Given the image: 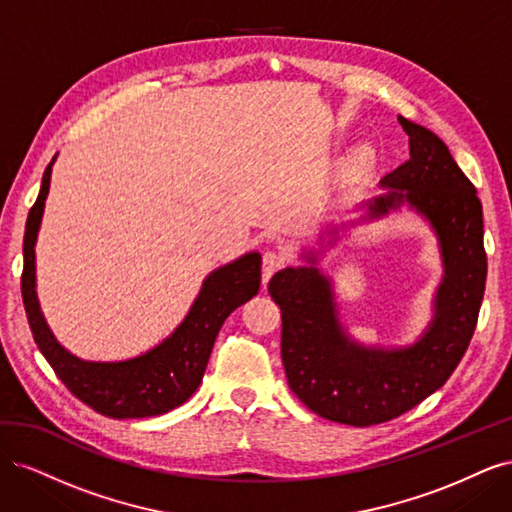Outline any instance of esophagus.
Instances as JSON below:
<instances>
[{
  "instance_id": "obj_1",
  "label": "esophagus",
  "mask_w": 512,
  "mask_h": 512,
  "mask_svg": "<svg viewBox=\"0 0 512 512\" xmlns=\"http://www.w3.org/2000/svg\"><path fill=\"white\" fill-rule=\"evenodd\" d=\"M286 265V258L280 252L267 250L262 254V284L267 286V282L271 280V275L280 271Z\"/></svg>"
}]
</instances>
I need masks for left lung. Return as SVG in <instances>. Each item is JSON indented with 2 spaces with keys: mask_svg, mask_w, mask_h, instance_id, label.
I'll return each instance as SVG.
<instances>
[{
  "mask_svg": "<svg viewBox=\"0 0 512 512\" xmlns=\"http://www.w3.org/2000/svg\"><path fill=\"white\" fill-rule=\"evenodd\" d=\"M399 123L410 136V160L382 179L391 190L369 211L382 215L406 200L438 232L446 271L436 318L421 342L391 352L350 342L335 316L331 284L314 267L284 269L269 282L282 309V361L292 393L318 416L354 427L401 416L451 378L470 346L487 282L476 188L436 134L406 117Z\"/></svg>",
  "mask_w": 512,
  "mask_h": 512,
  "instance_id": "1",
  "label": "left lung"
}]
</instances>
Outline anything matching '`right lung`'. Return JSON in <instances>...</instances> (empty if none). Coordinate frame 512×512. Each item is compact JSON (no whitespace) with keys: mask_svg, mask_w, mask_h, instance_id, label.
Returning a JSON list of instances; mask_svg holds the SVG:
<instances>
[{"mask_svg":"<svg viewBox=\"0 0 512 512\" xmlns=\"http://www.w3.org/2000/svg\"><path fill=\"white\" fill-rule=\"evenodd\" d=\"M42 175L40 194L29 209L23 239L21 294L29 329L44 359L66 389L91 410L111 418H145L175 410L203 380L209 354L224 320L260 288V254L252 252L213 271L194 301L188 318L158 348L121 363L81 361L61 348L42 318L36 297V235L49 194L51 166Z\"/></svg>","mask_w":512,"mask_h":512,"instance_id":"right-lung-1","label":"right lung"}]
</instances>
